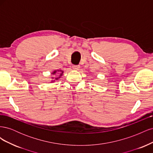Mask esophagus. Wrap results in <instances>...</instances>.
<instances>
[{
  "mask_svg": "<svg viewBox=\"0 0 153 153\" xmlns=\"http://www.w3.org/2000/svg\"><path fill=\"white\" fill-rule=\"evenodd\" d=\"M73 69H75V70H78V69H80V66L74 65V66H73Z\"/></svg>",
  "mask_w": 153,
  "mask_h": 153,
  "instance_id": "1",
  "label": "esophagus"
}]
</instances>
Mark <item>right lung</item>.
<instances>
[{
    "label": "right lung",
    "instance_id": "add662e5",
    "mask_svg": "<svg viewBox=\"0 0 153 153\" xmlns=\"http://www.w3.org/2000/svg\"><path fill=\"white\" fill-rule=\"evenodd\" d=\"M57 71H59V73H58V74H60V76L58 77V78H55V80H58L59 79V78H61V76L62 75V74H63V73H64V71H62V70H55V71H53V72H52V75H55V74H56V73H57ZM52 79H53V77H52ZM55 81V80H52V82H53Z\"/></svg>",
    "mask_w": 153,
    "mask_h": 153
}]
</instances>
